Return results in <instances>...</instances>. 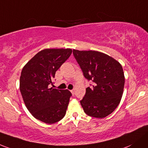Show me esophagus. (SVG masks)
I'll return each mask as SVG.
<instances>
[{
	"label": "esophagus",
	"mask_w": 148,
	"mask_h": 148,
	"mask_svg": "<svg viewBox=\"0 0 148 148\" xmlns=\"http://www.w3.org/2000/svg\"><path fill=\"white\" fill-rule=\"evenodd\" d=\"M71 91V94H72V95L74 94V89L71 90V91Z\"/></svg>",
	"instance_id": "esophagus-1"
}]
</instances>
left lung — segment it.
<instances>
[{
	"instance_id": "obj_1",
	"label": "left lung",
	"mask_w": 148,
	"mask_h": 148,
	"mask_svg": "<svg viewBox=\"0 0 148 148\" xmlns=\"http://www.w3.org/2000/svg\"><path fill=\"white\" fill-rule=\"evenodd\" d=\"M73 54L93 86L86 88L81 101L84 111L91 117L103 119L119 106L123 93L125 77L122 66L108 54L94 50L73 49Z\"/></svg>"
}]
</instances>
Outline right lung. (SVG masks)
<instances>
[{
	"mask_svg": "<svg viewBox=\"0 0 148 148\" xmlns=\"http://www.w3.org/2000/svg\"><path fill=\"white\" fill-rule=\"evenodd\" d=\"M71 49H45L26 64L21 71L20 90L29 113L39 121L52 124L64 117L71 94L49 88L55 72L71 55Z\"/></svg>",
	"mask_w": 148,
	"mask_h": 148,
	"instance_id": "1",
	"label": "right lung"
}]
</instances>
